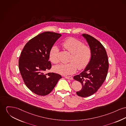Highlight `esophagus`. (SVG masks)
Listing matches in <instances>:
<instances>
[{
    "label": "esophagus",
    "mask_w": 126,
    "mask_h": 126,
    "mask_svg": "<svg viewBox=\"0 0 126 126\" xmlns=\"http://www.w3.org/2000/svg\"><path fill=\"white\" fill-rule=\"evenodd\" d=\"M64 77L67 79H69V80H73V78L72 76H64Z\"/></svg>",
    "instance_id": "esophagus-1"
}]
</instances>
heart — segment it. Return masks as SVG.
<instances>
[{"label":"heart","instance_id":"b5f03b06","mask_svg":"<svg viewBox=\"0 0 126 126\" xmlns=\"http://www.w3.org/2000/svg\"><path fill=\"white\" fill-rule=\"evenodd\" d=\"M63 48L72 53L70 62L60 63L53 67V70L62 75H68L74 73L77 69L82 70L86 67L89 63L91 56V50L88 46L74 38H69L63 44ZM59 49L56 46H53L50 49L49 58L53 63H57L58 59Z\"/></svg>","mask_w":126,"mask_h":126}]
</instances>
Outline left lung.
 Listing matches in <instances>:
<instances>
[{
    "label": "left lung",
    "mask_w": 126,
    "mask_h": 126,
    "mask_svg": "<svg viewBox=\"0 0 126 126\" xmlns=\"http://www.w3.org/2000/svg\"><path fill=\"white\" fill-rule=\"evenodd\" d=\"M91 50L89 63L84 71L74 79L82 85V89L76 94L85 97L96 92L106 80L109 70V60L106 50L103 45L92 36L83 34Z\"/></svg>",
    "instance_id": "left-lung-1"
}]
</instances>
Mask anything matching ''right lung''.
<instances>
[{"label":"right lung","mask_w":126,"mask_h":126,"mask_svg":"<svg viewBox=\"0 0 126 126\" xmlns=\"http://www.w3.org/2000/svg\"><path fill=\"white\" fill-rule=\"evenodd\" d=\"M61 36L55 32H43L30 40L22 50L19 70L26 85L36 94H48L62 78L58 74L46 73L51 67L49 61L50 49Z\"/></svg>","instance_id":"add662e5"}]
</instances>
